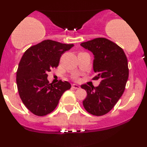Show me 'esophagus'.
Segmentation results:
<instances>
[{"label":"esophagus","mask_w":147,"mask_h":147,"mask_svg":"<svg viewBox=\"0 0 147 147\" xmlns=\"http://www.w3.org/2000/svg\"><path fill=\"white\" fill-rule=\"evenodd\" d=\"M72 87L73 88H75V89H79L80 88V86H79V85H77V84H72Z\"/></svg>","instance_id":"34e87169"}]
</instances>
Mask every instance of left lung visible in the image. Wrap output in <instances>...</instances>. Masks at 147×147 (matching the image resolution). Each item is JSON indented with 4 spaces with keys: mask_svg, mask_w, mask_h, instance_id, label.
Listing matches in <instances>:
<instances>
[{
    "mask_svg": "<svg viewBox=\"0 0 147 147\" xmlns=\"http://www.w3.org/2000/svg\"><path fill=\"white\" fill-rule=\"evenodd\" d=\"M81 45L93 53V80L101 81L98 86L82 84L87 97L83 101L84 109L96 116L104 115L118 102L125 90L129 78L128 61L124 50L106 38H96Z\"/></svg>",
    "mask_w": 147,
    "mask_h": 147,
    "instance_id": "obj_1",
    "label": "left lung"
}]
</instances>
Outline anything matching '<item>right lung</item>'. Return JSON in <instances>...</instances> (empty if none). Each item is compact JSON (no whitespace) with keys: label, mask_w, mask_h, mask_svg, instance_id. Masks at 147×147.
<instances>
[{"label":"right lung","mask_w":147,"mask_h":147,"mask_svg":"<svg viewBox=\"0 0 147 147\" xmlns=\"http://www.w3.org/2000/svg\"><path fill=\"white\" fill-rule=\"evenodd\" d=\"M73 45L45 40L23 54L16 72V84L22 102L35 115L52 112L63 92L71 88L66 81L50 84L47 72L58 67L61 55Z\"/></svg>","instance_id":"right-lung-1"}]
</instances>
